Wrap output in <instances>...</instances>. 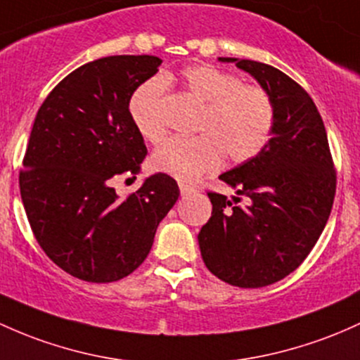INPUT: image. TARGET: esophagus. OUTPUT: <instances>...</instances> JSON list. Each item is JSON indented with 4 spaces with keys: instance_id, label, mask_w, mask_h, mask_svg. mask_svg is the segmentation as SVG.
<instances>
[{
    "instance_id": "1",
    "label": "esophagus",
    "mask_w": 360,
    "mask_h": 360,
    "mask_svg": "<svg viewBox=\"0 0 360 360\" xmlns=\"http://www.w3.org/2000/svg\"><path fill=\"white\" fill-rule=\"evenodd\" d=\"M179 189H181V195L183 196H189L196 191V188L191 186V184H188V183H179Z\"/></svg>"
}]
</instances>
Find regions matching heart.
<instances>
[{
    "mask_svg": "<svg viewBox=\"0 0 360 360\" xmlns=\"http://www.w3.org/2000/svg\"><path fill=\"white\" fill-rule=\"evenodd\" d=\"M179 84L203 104L196 136L171 138L152 157L155 171L193 181L212 171L220 160L243 164L262 152L275 121L274 101L258 85L243 84L234 73L212 65L188 66ZM148 80L129 98V116L145 140L159 143L165 136L164 84Z\"/></svg>",
    "mask_w": 360,
    "mask_h": 360,
    "instance_id": "heart-1",
    "label": "heart"
}]
</instances>
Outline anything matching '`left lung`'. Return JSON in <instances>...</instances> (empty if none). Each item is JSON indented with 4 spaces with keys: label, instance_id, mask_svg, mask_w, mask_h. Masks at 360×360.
Masks as SVG:
<instances>
[{
    "label": "left lung",
    "instance_id": "left-lung-1",
    "mask_svg": "<svg viewBox=\"0 0 360 360\" xmlns=\"http://www.w3.org/2000/svg\"><path fill=\"white\" fill-rule=\"evenodd\" d=\"M219 59L259 82L275 121L262 152L220 176L238 191L236 203L207 193L212 217L198 234L200 251L220 280L258 289L285 278L313 250L333 207L337 171L318 108L297 82L264 63Z\"/></svg>",
    "mask_w": 360,
    "mask_h": 360
}]
</instances>
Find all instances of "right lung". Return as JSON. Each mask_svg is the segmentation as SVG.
Here are the masks:
<instances>
[{"mask_svg": "<svg viewBox=\"0 0 360 360\" xmlns=\"http://www.w3.org/2000/svg\"><path fill=\"white\" fill-rule=\"evenodd\" d=\"M157 56H108L71 71L37 110L20 171V195L39 246L75 278L108 283L136 270L179 198L153 174L120 198L112 184L136 179L147 155L129 98L159 71Z\"/></svg>", "mask_w": 360, "mask_h": 360, "instance_id": "right-lung-1", "label": "right lung"}]
</instances>
